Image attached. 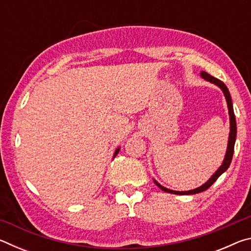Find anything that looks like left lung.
<instances>
[{
	"mask_svg": "<svg viewBox=\"0 0 251 251\" xmlns=\"http://www.w3.org/2000/svg\"><path fill=\"white\" fill-rule=\"evenodd\" d=\"M201 77L203 79L208 80V82H210L212 84L217 85V86L220 88V90L223 91L225 97H226V101H227V105H228V113H229V120H230V133H229V138H228V146H227V151H226V155H225V159L223 161L222 166H220L216 173L212 175L209 179H208L205 184L201 185V187H198V188H195L192 190H188V192H176V190H172V189H168L166 187L161 186L160 184H158L155 179L154 182L155 184L159 187L161 190H164V192L166 193H171V194H175V195H194V194H198V193H201V192H205L206 189L209 188V187L214 184V182L218 179V177L224 174L225 172L227 171L228 167L230 166V163H231V159H232V155H233V148H235V142H236V135H237V125H236V117H235V114H233V107H232V101H231V96H230V93H229L228 88L226 85H225L222 80H219L218 78L214 77V76L209 75L206 72H201Z\"/></svg>",
	"mask_w": 251,
	"mask_h": 251,
	"instance_id": "1",
	"label": "left lung"
}]
</instances>
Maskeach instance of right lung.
Segmentation results:
<instances>
[{
	"label": "right lung",
	"mask_w": 251,
	"mask_h": 251,
	"mask_svg": "<svg viewBox=\"0 0 251 251\" xmlns=\"http://www.w3.org/2000/svg\"><path fill=\"white\" fill-rule=\"evenodd\" d=\"M120 150H121V148H120V147H118V148H117V150L115 151V154H114V157H115V156H116V155L118 154V151H120Z\"/></svg>",
	"instance_id": "1"
}]
</instances>
